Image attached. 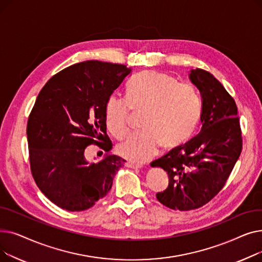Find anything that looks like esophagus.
I'll return each instance as SVG.
<instances>
[{
	"label": "esophagus",
	"mask_w": 262,
	"mask_h": 262,
	"mask_svg": "<svg viewBox=\"0 0 262 262\" xmlns=\"http://www.w3.org/2000/svg\"><path fill=\"white\" fill-rule=\"evenodd\" d=\"M126 167L132 169H140L143 167L142 163H135V162H126Z\"/></svg>",
	"instance_id": "34e87169"
}]
</instances>
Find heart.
Listing matches in <instances>:
<instances>
[{
  "mask_svg": "<svg viewBox=\"0 0 262 262\" xmlns=\"http://www.w3.org/2000/svg\"><path fill=\"white\" fill-rule=\"evenodd\" d=\"M130 109L144 110L142 127L122 141L118 153L130 161L143 162L155 156L160 146L174 148L193 134L201 115V101L195 89L167 73L144 71L130 81L126 100L112 94L104 113L108 132L117 139L129 128Z\"/></svg>",
  "mask_w": 262,
  "mask_h": 262,
  "instance_id": "obj_1",
  "label": "heart"
}]
</instances>
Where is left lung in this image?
I'll return each mask as SVG.
<instances>
[{
    "mask_svg": "<svg viewBox=\"0 0 262 262\" xmlns=\"http://www.w3.org/2000/svg\"><path fill=\"white\" fill-rule=\"evenodd\" d=\"M202 98V130L185 144L150 163L169 175L157 200L166 207L189 211L210 202L226 184L242 150V133L235 100L212 74L191 70Z\"/></svg>",
    "mask_w": 262,
    "mask_h": 262,
    "instance_id": "8db88e82",
    "label": "left lung"
}]
</instances>
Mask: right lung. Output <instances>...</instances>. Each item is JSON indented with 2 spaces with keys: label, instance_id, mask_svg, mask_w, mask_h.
Returning <instances> with one entry per match:
<instances>
[{
  "label": "right lung",
  "instance_id": "obj_1",
  "mask_svg": "<svg viewBox=\"0 0 262 262\" xmlns=\"http://www.w3.org/2000/svg\"><path fill=\"white\" fill-rule=\"evenodd\" d=\"M130 72L124 64L88 60L63 69L39 92L26 127L31 171L41 192L58 207L86 210L112 189L125 160L107 155L88 162L84 153L91 144L105 152L113 148L104 108Z\"/></svg>",
  "mask_w": 262,
  "mask_h": 262
}]
</instances>
